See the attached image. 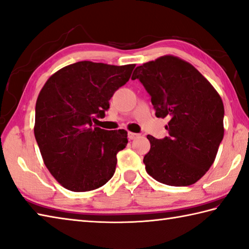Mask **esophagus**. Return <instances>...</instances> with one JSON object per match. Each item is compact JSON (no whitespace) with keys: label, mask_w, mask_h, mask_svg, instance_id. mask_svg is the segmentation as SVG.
I'll return each mask as SVG.
<instances>
[{"label":"esophagus","mask_w":249,"mask_h":249,"mask_svg":"<svg viewBox=\"0 0 249 249\" xmlns=\"http://www.w3.org/2000/svg\"><path fill=\"white\" fill-rule=\"evenodd\" d=\"M138 134H136V133H130V131H129V133H128V139L129 140H133V139H135V138H137L138 137Z\"/></svg>","instance_id":"1"}]
</instances>
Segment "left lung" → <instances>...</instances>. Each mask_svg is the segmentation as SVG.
Returning a JSON list of instances; mask_svg holds the SVG:
<instances>
[{
    "label": "left lung",
    "instance_id": "8db88e82",
    "mask_svg": "<svg viewBox=\"0 0 249 249\" xmlns=\"http://www.w3.org/2000/svg\"><path fill=\"white\" fill-rule=\"evenodd\" d=\"M151 96L157 118L169 119L168 137L147 136V173L174 187L196 183L211 168L223 138L225 108L216 89L191 63L163 56L135 69Z\"/></svg>",
    "mask_w": 249,
    "mask_h": 249
}]
</instances>
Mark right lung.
I'll return each mask as SVG.
<instances>
[{
    "label": "right lung",
    "mask_w": 249,
    "mask_h": 249,
    "mask_svg": "<svg viewBox=\"0 0 249 249\" xmlns=\"http://www.w3.org/2000/svg\"><path fill=\"white\" fill-rule=\"evenodd\" d=\"M134 68L79 61L53 73L38 94L34 136L44 164L70 191H91L113 176L127 131L101 129L92 121L104 118Z\"/></svg>",
    "instance_id": "right-lung-1"
}]
</instances>
